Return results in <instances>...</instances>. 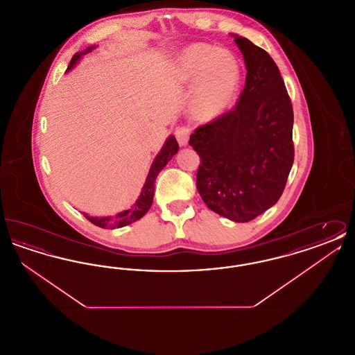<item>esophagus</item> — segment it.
Returning <instances> with one entry per match:
<instances>
[{
    "label": "esophagus",
    "mask_w": 355,
    "mask_h": 355,
    "mask_svg": "<svg viewBox=\"0 0 355 355\" xmlns=\"http://www.w3.org/2000/svg\"><path fill=\"white\" fill-rule=\"evenodd\" d=\"M174 135H175V138H177L178 144H180L181 146H186L187 142H189L190 129H189L187 126H178V128H175Z\"/></svg>",
    "instance_id": "1"
}]
</instances>
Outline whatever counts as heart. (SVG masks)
I'll list each match as a JSON object with an SVG mask.
<instances>
[{
	"mask_svg": "<svg viewBox=\"0 0 355 355\" xmlns=\"http://www.w3.org/2000/svg\"><path fill=\"white\" fill-rule=\"evenodd\" d=\"M175 80L193 86V114L209 121L222 114L236 98L241 70L230 51L196 44L178 55L174 67Z\"/></svg>",
	"mask_w": 355,
	"mask_h": 355,
	"instance_id": "b5f03b06",
	"label": "heart"
}]
</instances>
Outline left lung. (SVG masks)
Segmentation results:
<instances>
[{
  "mask_svg": "<svg viewBox=\"0 0 355 355\" xmlns=\"http://www.w3.org/2000/svg\"><path fill=\"white\" fill-rule=\"evenodd\" d=\"M246 83L234 109L196 129L190 146L201 157L197 189L207 207L249 222L282 196L294 162L293 106L269 53L234 34Z\"/></svg>",
  "mask_w": 355,
  "mask_h": 355,
  "instance_id": "8db88e82",
  "label": "left lung"
}]
</instances>
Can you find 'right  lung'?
I'll return each mask as SVG.
<instances>
[{
  "mask_svg": "<svg viewBox=\"0 0 355 355\" xmlns=\"http://www.w3.org/2000/svg\"><path fill=\"white\" fill-rule=\"evenodd\" d=\"M93 49H96L94 45L86 48L84 51L76 53L73 55L70 64H69L67 71L74 68L77 65V62L83 58V55L90 53ZM178 149H180V146H178V142H177L175 137L174 135H169L168 139L165 141L162 149L159 150V153L157 154V157L154 158L150 170H149V174L146 177V181H145V184H144L142 189H141V194H139L138 200L135 201V205L130 209L121 211L119 214H116L114 217H90V216H87L86 213H84L85 218L90 220L92 223H94L96 226H100L102 229L123 227L126 225H130V223H133L135 220L142 218L148 213L150 206H152L155 180H157L159 171L168 165V162L173 158L174 154H177Z\"/></svg>",
  "mask_w": 355,
  "mask_h": 355,
  "instance_id": "1",
  "label": "right lung"
}]
</instances>
